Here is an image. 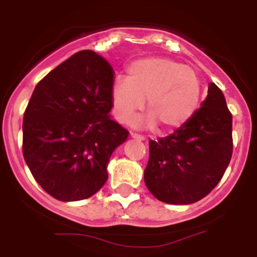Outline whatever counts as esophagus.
<instances>
[{
  "mask_svg": "<svg viewBox=\"0 0 257 257\" xmlns=\"http://www.w3.org/2000/svg\"><path fill=\"white\" fill-rule=\"evenodd\" d=\"M131 138H133V140H137V141H145L146 138L143 136H141V134H137V133H131Z\"/></svg>",
  "mask_w": 257,
  "mask_h": 257,
  "instance_id": "34e87169",
  "label": "esophagus"
}]
</instances>
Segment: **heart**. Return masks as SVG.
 <instances>
[{"label":"heart","mask_w":257,"mask_h":257,"mask_svg":"<svg viewBox=\"0 0 257 257\" xmlns=\"http://www.w3.org/2000/svg\"><path fill=\"white\" fill-rule=\"evenodd\" d=\"M203 85L195 69L162 57L140 59L129 66L128 78L117 76L111 85L115 117L128 123L143 109L147 99L150 114L137 119L138 126L170 132L188 123L198 110Z\"/></svg>","instance_id":"b5f03b06"}]
</instances>
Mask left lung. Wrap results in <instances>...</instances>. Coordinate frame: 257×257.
Instances as JSON below:
<instances>
[{
    "label": "left lung",
    "mask_w": 257,
    "mask_h": 257,
    "mask_svg": "<svg viewBox=\"0 0 257 257\" xmlns=\"http://www.w3.org/2000/svg\"><path fill=\"white\" fill-rule=\"evenodd\" d=\"M232 114L215 83L188 123L171 136L150 141L145 183L158 200L193 204L210 193L232 157Z\"/></svg>",
    "instance_id": "obj_1"
}]
</instances>
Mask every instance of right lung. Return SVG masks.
<instances>
[{"label": "right lung", "mask_w": 257, "mask_h": 257, "mask_svg": "<svg viewBox=\"0 0 257 257\" xmlns=\"http://www.w3.org/2000/svg\"><path fill=\"white\" fill-rule=\"evenodd\" d=\"M112 81L101 56L81 50L35 86L24 114L23 153L53 198L82 200L106 183L111 153L129 134L110 119Z\"/></svg>", "instance_id": "obj_1"}]
</instances>
